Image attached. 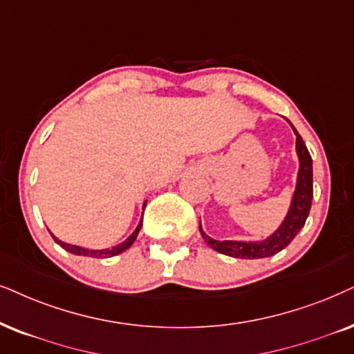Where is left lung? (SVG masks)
<instances>
[{"label":"left lung","instance_id":"obj_1","mask_svg":"<svg viewBox=\"0 0 354 354\" xmlns=\"http://www.w3.org/2000/svg\"><path fill=\"white\" fill-rule=\"evenodd\" d=\"M289 122V120H288ZM290 124V122H289ZM294 133H296V151L299 156V173L296 191H294L292 203L288 210V216L284 217L283 223L279 225L274 234H271L268 239L261 241H235V240H214L205 234L199 223V232L203 235L205 243L216 252L227 254V257L243 258V259H258L272 257V254L279 253L284 250L294 236L299 234L304 223L307 221L308 212H310L312 198H314V180H312V156L308 153L306 144H304L302 137L290 124Z\"/></svg>","mask_w":354,"mask_h":354}]
</instances>
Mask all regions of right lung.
I'll return each instance as SVG.
<instances>
[{"label":"right lung","instance_id":"right-lung-1","mask_svg":"<svg viewBox=\"0 0 354 354\" xmlns=\"http://www.w3.org/2000/svg\"><path fill=\"white\" fill-rule=\"evenodd\" d=\"M145 204H147V203H144V207H145ZM142 222H144V214H142V218H140V222H138L137 229L132 232V235L129 236L127 240H124L122 243L115 245V247H113V248H106V250H88V248L78 247V245H70V243H65V241L58 240L57 236L53 235V234H50V235L53 236V240H55V243L60 245V247L64 248V250H66V252H68V253L78 254V257H91V258H111V257H115V254L122 253V252H125V250H127V248H131V247H132V243H133V241H136V239H137L138 232H140V229H142Z\"/></svg>","mask_w":354,"mask_h":354}]
</instances>
